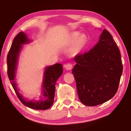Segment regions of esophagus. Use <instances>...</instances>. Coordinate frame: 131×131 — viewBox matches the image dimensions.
<instances>
[{"instance_id":"esophagus-1","label":"esophagus","mask_w":131,"mask_h":131,"mask_svg":"<svg viewBox=\"0 0 131 131\" xmlns=\"http://www.w3.org/2000/svg\"><path fill=\"white\" fill-rule=\"evenodd\" d=\"M72 67H73L72 64L70 63L66 64V65H64V67H65V69L66 70H70L72 69Z\"/></svg>"}]
</instances>
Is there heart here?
<instances>
[{
	"instance_id": "1",
	"label": "heart",
	"mask_w": 131,
	"mask_h": 131,
	"mask_svg": "<svg viewBox=\"0 0 131 131\" xmlns=\"http://www.w3.org/2000/svg\"><path fill=\"white\" fill-rule=\"evenodd\" d=\"M87 38L85 35L81 34L79 31H73L69 35L68 43L70 44L74 43V46L70 51L71 55H74L85 45Z\"/></svg>"
}]
</instances>
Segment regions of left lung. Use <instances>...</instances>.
Segmentation results:
<instances>
[{
	"instance_id": "8db88e82",
	"label": "left lung",
	"mask_w": 131,
	"mask_h": 131,
	"mask_svg": "<svg viewBox=\"0 0 131 131\" xmlns=\"http://www.w3.org/2000/svg\"><path fill=\"white\" fill-rule=\"evenodd\" d=\"M72 70L80 101L87 106L101 104L113 97L119 87L123 66L117 45L104 29L99 40L86 53L74 57Z\"/></svg>"
}]
</instances>
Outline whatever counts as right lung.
<instances>
[{
    "label": "right lung",
    "mask_w": 131,
    "mask_h": 131,
    "mask_svg": "<svg viewBox=\"0 0 131 131\" xmlns=\"http://www.w3.org/2000/svg\"><path fill=\"white\" fill-rule=\"evenodd\" d=\"M27 35L20 32L16 36L12 42L11 47L7 57L8 78L11 85L20 101L26 106L32 109L45 110L49 108L54 101L55 83L63 72L62 66L60 63L48 66L45 67L41 92L39 99L29 100L19 92L16 80V74L18 66L19 55L24 45L31 42Z\"/></svg>",
    "instance_id": "obj_1"
}]
</instances>
